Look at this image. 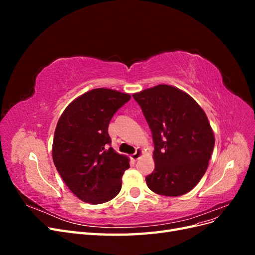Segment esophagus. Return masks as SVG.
<instances>
[{
  "mask_svg": "<svg viewBox=\"0 0 255 255\" xmlns=\"http://www.w3.org/2000/svg\"><path fill=\"white\" fill-rule=\"evenodd\" d=\"M142 150L141 149H136V152L133 154V155L132 156H130V158H132L133 160H138V159H139L140 158V156L142 155Z\"/></svg>",
  "mask_w": 255,
  "mask_h": 255,
  "instance_id": "obj_1",
  "label": "esophagus"
}]
</instances>
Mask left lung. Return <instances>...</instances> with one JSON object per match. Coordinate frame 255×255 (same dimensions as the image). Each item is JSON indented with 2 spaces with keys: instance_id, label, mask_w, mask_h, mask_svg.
Listing matches in <instances>:
<instances>
[{
  "instance_id": "8db88e82",
  "label": "left lung",
  "mask_w": 255,
  "mask_h": 255,
  "mask_svg": "<svg viewBox=\"0 0 255 255\" xmlns=\"http://www.w3.org/2000/svg\"><path fill=\"white\" fill-rule=\"evenodd\" d=\"M133 98L152 132L155 168L145 176L157 195L187 194L204 175L215 137L204 111L186 92L169 85L144 89Z\"/></svg>"
}]
</instances>
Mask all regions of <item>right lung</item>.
I'll list each match as a JSON object with an SVG mask.
<instances>
[{
	"instance_id": "1",
	"label": "right lung",
	"mask_w": 255,
	"mask_h": 255,
	"mask_svg": "<svg viewBox=\"0 0 255 255\" xmlns=\"http://www.w3.org/2000/svg\"><path fill=\"white\" fill-rule=\"evenodd\" d=\"M129 99L117 90L92 89L69 104L57 122L54 165L69 189L84 202L111 201L121 190L128 158L111 146L109 126Z\"/></svg>"
}]
</instances>
